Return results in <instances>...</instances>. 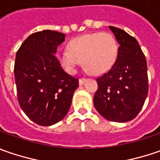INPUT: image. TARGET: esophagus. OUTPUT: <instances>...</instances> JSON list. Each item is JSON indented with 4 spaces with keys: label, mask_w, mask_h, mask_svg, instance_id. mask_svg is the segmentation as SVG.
<instances>
[{
    "label": "esophagus",
    "mask_w": 160,
    "mask_h": 160,
    "mask_svg": "<svg viewBox=\"0 0 160 160\" xmlns=\"http://www.w3.org/2000/svg\"><path fill=\"white\" fill-rule=\"evenodd\" d=\"M85 80H86L85 78H80V79H79V84H80V85L83 84V83L85 82Z\"/></svg>",
    "instance_id": "obj_1"
}]
</instances>
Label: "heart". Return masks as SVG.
Here are the masks:
<instances>
[{
    "mask_svg": "<svg viewBox=\"0 0 160 160\" xmlns=\"http://www.w3.org/2000/svg\"><path fill=\"white\" fill-rule=\"evenodd\" d=\"M68 50L58 52V59L66 70L76 72L83 64L92 75H101L111 68L118 57V46L113 35L96 32L76 37L68 42Z\"/></svg>",
    "mask_w": 160,
    "mask_h": 160,
    "instance_id": "obj_1",
    "label": "heart"
}]
</instances>
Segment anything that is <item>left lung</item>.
<instances>
[{
	"mask_svg": "<svg viewBox=\"0 0 160 160\" xmlns=\"http://www.w3.org/2000/svg\"><path fill=\"white\" fill-rule=\"evenodd\" d=\"M108 28L119 44L118 58L106 74L97 78L93 103L104 118L124 123L138 115L148 95L147 62L135 38L122 29Z\"/></svg>",
	"mask_w": 160,
	"mask_h": 160,
	"instance_id": "obj_1",
	"label": "left lung"
}]
</instances>
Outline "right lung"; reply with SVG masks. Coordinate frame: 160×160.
Segmentation results:
<instances>
[{
    "label": "right lung",
    "instance_id": "obj_1",
    "mask_svg": "<svg viewBox=\"0 0 160 160\" xmlns=\"http://www.w3.org/2000/svg\"><path fill=\"white\" fill-rule=\"evenodd\" d=\"M66 35L42 30L29 35L16 54L14 75L18 100L33 122L50 126L66 117L78 79L61 68L55 54Z\"/></svg>",
    "mask_w": 160,
    "mask_h": 160
}]
</instances>
